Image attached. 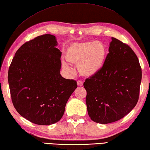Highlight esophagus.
Masks as SVG:
<instances>
[{"mask_svg":"<svg viewBox=\"0 0 150 150\" xmlns=\"http://www.w3.org/2000/svg\"><path fill=\"white\" fill-rule=\"evenodd\" d=\"M77 84H78L79 86H83V82L82 81L79 80V81H77Z\"/></svg>","mask_w":150,"mask_h":150,"instance_id":"1","label":"esophagus"}]
</instances>
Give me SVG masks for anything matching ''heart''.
<instances>
[{
  "label": "heart",
  "instance_id": "obj_1",
  "mask_svg": "<svg viewBox=\"0 0 150 150\" xmlns=\"http://www.w3.org/2000/svg\"><path fill=\"white\" fill-rule=\"evenodd\" d=\"M107 54V47L102 42L86 40L70 44L66 48L65 58L68 63L77 66L81 76L91 77L102 69ZM63 65L66 69H69L67 64Z\"/></svg>",
  "mask_w": 150,
  "mask_h": 150
}]
</instances>
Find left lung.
<instances>
[{"mask_svg":"<svg viewBox=\"0 0 150 150\" xmlns=\"http://www.w3.org/2000/svg\"><path fill=\"white\" fill-rule=\"evenodd\" d=\"M141 80L142 69L134 52L111 37L104 66L83 84L90 117L101 124L124 117L137 105Z\"/></svg>","mask_w":150,"mask_h":150,"instance_id":"left-lung-1","label":"left lung"}]
</instances>
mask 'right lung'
I'll use <instances>...</instances> for the list:
<instances>
[{"label": "right lung", "mask_w": 150, "mask_h": 150, "mask_svg": "<svg viewBox=\"0 0 150 150\" xmlns=\"http://www.w3.org/2000/svg\"><path fill=\"white\" fill-rule=\"evenodd\" d=\"M56 37L45 34L26 42L8 69L11 98L19 114L33 123L50 125L60 120L68 99L77 88L60 75L62 52Z\"/></svg>", "instance_id": "add662e5"}]
</instances>
